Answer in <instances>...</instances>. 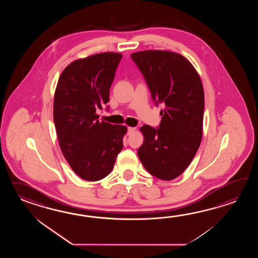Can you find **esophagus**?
Here are the masks:
<instances>
[{
  "instance_id": "34e87169",
  "label": "esophagus",
  "mask_w": 258,
  "mask_h": 258,
  "mask_svg": "<svg viewBox=\"0 0 258 258\" xmlns=\"http://www.w3.org/2000/svg\"><path fill=\"white\" fill-rule=\"evenodd\" d=\"M136 130H137V128H135V127H129L128 128V135H132Z\"/></svg>"
}]
</instances>
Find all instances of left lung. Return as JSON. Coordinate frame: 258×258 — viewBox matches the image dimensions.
<instances>
[{"mask_svg": "<svg viewBox=\"0 0 258 258\" xmlns=\"http://www.w3.org/2000/svg\"><path fill=\"white\" fill-rule=\"evenodd\" d=\"M131 57L145 77L156 104L164 106L159 128H140L144 142L138 157L151 175L170 181L186 170L202 140V81L192 63L179 53L148 49L134 52Z\"/></svg>", "mask_w": 258, "mask_h": 258, "instance_id": "8db88e82", "label": "left lung"}]
</instances>
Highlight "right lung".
Returning a JSON list of instances; mask_svg holds the SVG:
<instances>
[{"label":"right lung","instance_id":"1","mask_svg":"<svg viewBox=\"0 0 258 258\" xmlns=\"http://www.w3.org/2000/svg\"><path fill=\"white\" fill-rule=\"evenodd\" d=\"M121 57L110 51L74 60L60 74L55 89L53 120L61 153L86 181L109 175L123 147L127 127L99 121L96 112L109 102Z\"/></svg>","mask_w":258,"mask_h":258}]
</instances>
